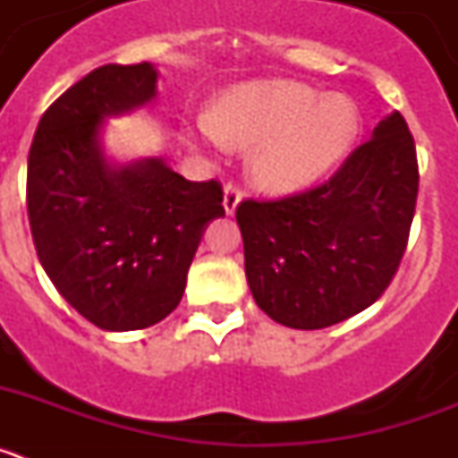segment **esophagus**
Returning a JSON list of instances; mask_svg holds the SVG:
<instances>
[{"label": "esophagus", "mask_w": 458, "mask_h": 458, "mask_svg": "<svg viewBox=\"0 0 458 458\" xmlns=\"http://www.w3.org/2000/svg\"><path fill=\"white\" fill-rule=\"evenodd\" d=\"M238 201H241V188H238L236 183H226L225 185V201H222V206H225L226 216H233L238 208Z\"/></svg>", "instance_id": "34e87169"}]
</instances>
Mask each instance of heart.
<instances>
[{
  "mask_svg": "<svg viewBox=\"0 0 458 458\" xmlns=\"http://www.w3.org/2000/svg\"><path fill=\"white\" fill-rule=\"evenodd\" d=\"M360 116L342 93H321L293 80L229 89L199 119L204 144L248 148L254 183L275 194L298 192L342 163L358 137Z\"/></svg>",
  "mask_w": 458,
  "mask_h": 458,
  "instance_id": "1",
  "label": "heart"
}]
</instances>
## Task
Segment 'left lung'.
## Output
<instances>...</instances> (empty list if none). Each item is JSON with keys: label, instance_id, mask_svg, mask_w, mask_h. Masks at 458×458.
<instances>
[{"label": "left lung", "instance_id": "1", "mask_svg": "<svg viewBox=\"0 0 458 458\" xmlns=\"http://www.w3.org/2000/svg\"><path fill=\"white\" fill-rule=\"evenodd\" d=\"M418 185L415 141L392 112L323 185L241 201L236 220L257 305L295 330L335 326L367 310L402 264Z\"/></svg>", "mask_w": 458, "mask_h": 458}]
</instances>
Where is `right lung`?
<instances>
[{"instance_id": "1", "label": "right lung", "mask_w": 458, "mask_h": 458, "mask_svg": "<svg viewBox=\"0 0 458 458\" xmlns=\"http://www.w3.org/2000/svg\"><path fill=\"white\" fill-rule=\"evenodd\" d=\"M153 64H107L64 91L40 116L27 165V213L40 266L93 326L125 333L169 317L222 185L194 183L160 157L107 160L105 116L156 98Z\"/></svg>"}]
</instances>
